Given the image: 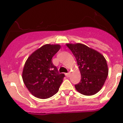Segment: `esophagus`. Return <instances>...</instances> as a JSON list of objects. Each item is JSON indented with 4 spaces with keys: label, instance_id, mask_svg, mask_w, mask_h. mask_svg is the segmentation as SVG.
Returning <instances> with one entry per match:
<instances>
[{
    "label": "esophagus",
    "instance_id": "34e87169",
    "mask_svg": "<svg viewBox=\"0 0 123 123\" xmlns=\"http://www.w3.org/2000/svg\"><path fill=\"white\" fill-rule=\"evenodd\" d=\"M66 77H69V76H70V72L66 74Z\"/></svg>",
    "mask_w": 123,
    "mask_h": 123
}]
</instances>
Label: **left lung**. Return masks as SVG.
Segmentation results:
<instances>
[{"label":"left lung","mask_w":123,"mask_h":123,"mask_svg":"<svg viewBox=\"0 0 123 123\" xmlns=\"http://www.w3.org/2000/svg\"><path fill=\"white\" fill-rule=\"evenodd\" d=\"M66 45L76 58L81 76L79 83L75 85V89L85 96L98 92L104 85L108 74L104 56L83 44Z\"/></svg>","instance_id":"8db88e82"}]
</instances>
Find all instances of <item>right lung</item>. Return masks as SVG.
<instances>
[{
  "label": "right lung",
  "instance_id": "right-lung-1",
  "mask_svg": "<svg viewBox=\"0 0 123 123\" xmlns=\"http://www.w3.org/2000/svg\"><path fill=\"white\" fill-rule=\"evenodd\" d=\"M59 45L46 44L31 55L23 68L22 78L33 96L47 99L57 93L65 77L59 74L52 57L60 49Z\"/></svg>",
  "mask_w": 123,
  "mask_h": 123
}]
</instances>
